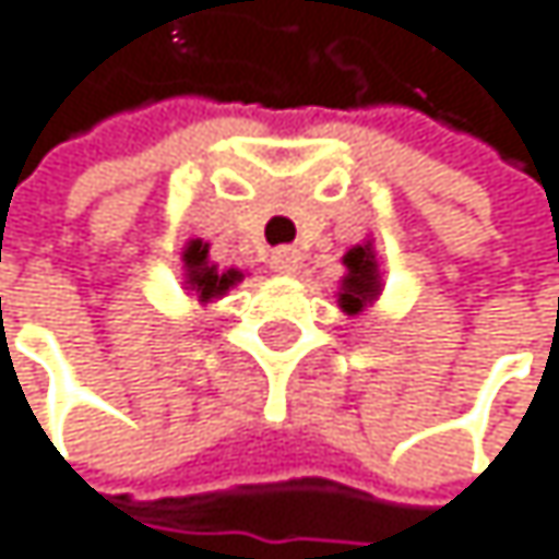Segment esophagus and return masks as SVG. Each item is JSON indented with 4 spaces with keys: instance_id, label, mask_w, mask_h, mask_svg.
I'll return each instance as SVG.
<instances>
[{
    "instance_id": "1",
    "label": "esophagus",
    "mask_w": 559,
    "mask_h": 559,
    "mask_svg": "<svg viewBox=\"0 0 559 559\" xmlns=\"http://www.w3.org/2000/svg\"><path fill=\"white\" fill-rule=\"evenodd\" d=\"M271 267H274L277 274H298V271L305 267L301 248H277V251L271 254Z\"/></svg>"
}]
</instances>
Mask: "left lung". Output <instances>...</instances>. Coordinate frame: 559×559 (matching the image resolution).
Returning <instances> with one entry per match:
<instances>
[{"instance_id": "left-lung-1", "label": "left lung", "mask_w": 559, "mask_h": 559, "mask_svg": "<svg viewBox=\"0 0 559 559\" xmlns=\"http://www.w3.org/2000/svg\"><path fill=\"white\" fill-rule=\"evenodd\" d=\"M341 261H344L347 271H344L341 288H337V308L347 318H357L365 308H371L384 292V277H381V261H378L374 241L350 245Z\"/></svg>"}]
</instances>
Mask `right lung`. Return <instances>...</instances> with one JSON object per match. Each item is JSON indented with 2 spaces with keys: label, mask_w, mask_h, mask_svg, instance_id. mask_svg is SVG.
I'll return each mask as SVG.
<instances>
[{
  "label": "right lung",
  "mask_w": 559,
  "mask_h": 559,
  "mask_svg": "<svg viewBox=\"0 0 559 559\" xmlns=\"http://www.w3.org/2000/svg\"><path fill=\"white\" fill-rule=\"evenodd\" d=\"M238 282H245L241 267H218L209 254V241L188 238L181 248V285L188 295H194L198 305H212L225 298Z\"/></svg>",
  "instance_id": "obj_1"
}]
</instances>
